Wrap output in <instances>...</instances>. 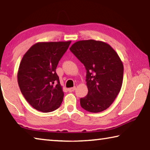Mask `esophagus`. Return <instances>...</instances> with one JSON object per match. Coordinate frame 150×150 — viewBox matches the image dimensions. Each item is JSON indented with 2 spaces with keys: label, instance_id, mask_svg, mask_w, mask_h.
Here are the masks:
<instances>
[{
  "label": "esophagus",
  "instance_id": "esophagus-1",
  "mask_svg": "<svg viewBox=\"0 0 150 150\" xmlns=\"http://www.w3.org/2000/svg\"><path fill=\"white\" fill-rule=\"evenodd\" d=\"M75 88H76L75 87H71V88H68V89H67V91H69V92H73V91H74L75 90Z\"/></svg>",
  "mask_w": 150,
  "mask_h": 150
}]
</instances>
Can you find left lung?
I'll use <instances>...</instances> for the list:
<instances>
[{
  "mask_svg": "<svg viewBox=\"0 0 150 150\" xmlns=\"http://www.w3.org/2000/svg\"><path fill=\"white\" fill-rule=\"evenodd\" d=\"M70 50L87 70L88 94L80 99L81 107L91 112L107 109L122 85L124 66L120 57L107 43L94 40L76 42Z\"/></svg>",
  "mask_w": 150,
  "mask_h": 150,
  "instance_id": "8db88e82",
  "label": "left lung"
}]
</instances>
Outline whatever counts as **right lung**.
Returning a JSON list of instances; mask_svg holds the SVG:
<instances>
[{"label": "right lung", "instance_id": "1", "mask_svg": "<svg viewBox=\"0 0 150 150\" xmlns=\"http://www.w3.org/2000/svg\"><path fill=\"white\" fill-rule=\"evenodd\" d=\"M71 41L38 42L24 55L17 78L27 102L42 112L60 106L64 96L55 69Z\"/></svg>", "mask_w": 150, "mask_h": 150}]
</instances>
